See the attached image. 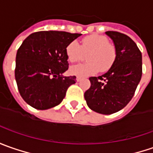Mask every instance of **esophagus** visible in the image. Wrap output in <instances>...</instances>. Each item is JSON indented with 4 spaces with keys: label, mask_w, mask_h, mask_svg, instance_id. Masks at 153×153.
<instances>
[{
    "label": "esophagus",
    "mask_w": 153,
    "mask_h": 153,
    "mask_svg": "<svg viewBox=\"0 0 153 153\" xmlns=\"http://www.w3.org/2000/svg\"><path fill=\"white\" fill-rule=\"evenodd\" d=\"M76 80L78 82H79V81H80V80H81V78H80V77H79V76H77Z\"/></svg>",
    "instance_id": "34e87169"
}]
</instances>
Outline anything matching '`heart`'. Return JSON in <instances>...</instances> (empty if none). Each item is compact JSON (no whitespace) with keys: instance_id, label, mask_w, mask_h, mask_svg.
<instances>
[{"instance_id":"obj_1","label":"heart","mask_w":153,"mask_h":153,"mask_svg":"<svg viewBox=\"0 0 153 153\" xmlns=\"http://www.w3.org/2000/svg\"><path fill=\"white\" fill-rule=\"evenodd\" d=\"M84 53H88V62L72 66L69 69L72 74L86 77L98 71H107L112 67L117 55L114 45L108 42L106 36L100 34H91L83 38L81 45L76 41H72L67 45L66 56L70 62L80 60Z\"/></svg>"}]
</instances>
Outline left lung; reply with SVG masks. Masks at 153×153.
Here are the masks:
<instances>
[{
	"label": "left lung",
	"mask_w": 153,
	"mask_h": 153,
	"mask_svg": "<svg viewBox=\"0 0 153 153\" xmlns=\"http://www.w3.org/2000/svg\"><path fill=\"white\" fill-rule=\"evenodd\" d=\"M113 41L117 55L107 73L91 77V87L85 99L91 110L102 114L120 111L134 96L142 74V56L136 44L126 34L107 31Z\"/></svg>",
	"instance_id": "left-lung-1"
}]
</instances>
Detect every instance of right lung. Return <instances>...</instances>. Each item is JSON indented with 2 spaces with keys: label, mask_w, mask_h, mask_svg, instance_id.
Returning a JSON list of instances; mask_svg holds the SVG:
<instances>
[{
  "label": "right lung",
  "mask_w": 153,
  "mask_h": 153,
  "mask_svg": "<svg viewBox=\"0 0 153 153\" xmlns=\"http://www.w3.org/2000/svg\"><path fill=\"white\" fill-rule=\"evenodd\" d=\"M81 34L40 31L29 35L16 56L15 79L19 91L29 106L39 110L54 108L65 97L75 76H64L68 68L67 45Z\"/></svg>",
  "instance_id": "1"
}]
</instances>
